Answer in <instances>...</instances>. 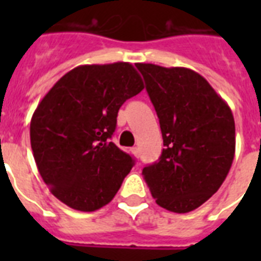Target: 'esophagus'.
Returning a JSON list of instances; mask_svg holds the SVG:
<instances>
[{"label":"esophagus","mask_w":261,"mask_h":261,"mask_svg":"<svg viewBox=\"0 0 261 261\" xmlns=\"http://www.w3.org/2000/svg\"><path fill=\"white\" fill-rule=\"evenodd\" d=\"M131 153H133V154H134V157H137V159L139 157V149H138V147H133V149H131Z\"/></svg>","instance_id":"esophagus-1"}]
</instances>
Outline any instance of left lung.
<instances>
[{
	"instance_id": "left-lung-1",
	"label": "left lung",
	"mask_w": 261,
	"mask_h": 261,
	"mask_svg": "<svg viewBox=\"0 0 261 261\" xmlns=\"http://www.w3.org/2000/svg\"><path fill=\"white\" fill-rule=\"evenodd\" d=\"M163 133L159 161L142 174L155 203L190 213L219 190L236 151L234 118L213 87L187 67L137 63Z\"/></svg>"
}]
</instances>
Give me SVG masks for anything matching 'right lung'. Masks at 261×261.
<instances>
[{
	"label": "right lung",
	"mask_w": 261,
	"mask_h": 261,
	"mask_svg": "<svg viewBox=\"0 0 261 261\" xmlns=\"http://www.w3.org/2000/svg\"><path fill=\"white\" fill-rule=\"evenodd\" d=\"M143 83L128 62L83 65L63 75L31 119V147L51 194L79 211L114 199L134 167L110 138L119 108Z\"/></svg>",
	"instance_id": "add662e5"
}]
</instances>
